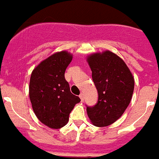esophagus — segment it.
I'll list each match as a JSON object with an SVG mask.
<instances>
[{"instance_id":"1","label":"esophagus","mask_w":159,"mask_h":159,"mask_svg":"<svg viewBox=\"0 0 159 159\" xmlns=\"http://www.w3.org/2000/svg\"><path fill=\"white\" fill-rule=\"evenodd\" d=\"M79 97H80V99H81V100H82V102H83V100H84V95L83 94H81V95H79Z\"/></svg>"}]
</instances>
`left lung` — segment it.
I'll list each match as a JSON object with an SVG mask.
<instances>
[{
    "mask_svg": "<svg viewBox=\"0 0 159 159\" xmlns=\"http://www.w3.org/2000/svg\"><path fill=\"white\" fill-rule=\"evenodd\" d=\"M92 79L98 91V101L86 107L87 115L96 126H107L123 114L131 102L134 77L125 62L109 50L87 57Z\"/></svg>",
    "mask_w": 159,
    "mask_h": 159,
    "instance_id": "8db88e82",
    "label": "left lung"
}]
</instances>
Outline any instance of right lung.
<instances>
[{
	"mask_svg": "<svg viewBox=\"0 0 159 159\" xmlns=\"http://www.w3.org/2000/svg\"><path fill=\"white\" fill-rule=\"evenodd\" d=\"M73 55L65 50L53 54L33 69L29 83V97L37 117L50 128L68 123L69 113L81 101L70 91L64 73Z\"/></svg>",
	"mask_w": 159,
	"mask_h": 159,
	"instance_id": "obj_1",
	"label": "right lung"
}]
</instances>
